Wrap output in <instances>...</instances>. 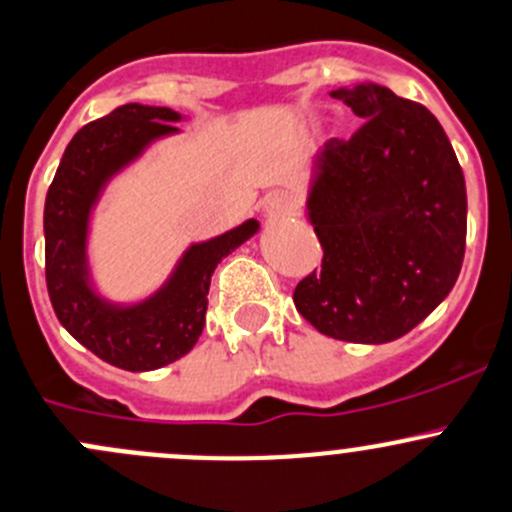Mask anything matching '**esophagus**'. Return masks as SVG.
I'll use <instances>...</instances> for the list:
<instances>
[{"label":"esophagus","instance_id":"esophagus-1","mask_svg":"<svg viewBox=\"0 0 512 512\" xmlns=\"http://www.w3.org/2000/svg\"><path fill=\"white\" fill-rule=\"evenodd\" d=\"M296 211V196L288 191H273L263 201V214L268 219H281V216H291Z\"/></svg>","mask_w":512,"mask_h":512}]
</instances>
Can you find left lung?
Here are the masks:
<instances>
[{"mask_svg": "<svg viewBox=\"0 0 512 512\" xmlns=\"http://www.w3.org/2000/svg\"><path fill=\"white\" fill-rule=\"evenodd\" d=\"M331 96L366 121L313 159L306 214L323 261L298 283L293 303L323 336L388 343L458 281L468 226L463 169L418 101L371 82Z\"/></svg>", "mask_w": 512, "mask_h": 512, "instance_id": "8db88e82", "label": "left lung"}]
</instances>
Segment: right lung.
Masks as SVG:
<instances>
[{
    "mask_svg": "<svg viewBox=\"0 0 512 512\" xmlns=\"http://www.w3.org/2000/svg\"><path fill=\"white\" fill-rule=\"evenodd\" d=\"M181 114L166 106L124 104L82 126L69 141L44 204L47 288L59 323L101 361L124 371H156L179 361L206 323L211 276L258 231L249 219L216 239L191 244L164 286L139 303H114L91 283V211L111 179L134 164L156 139L179 134Z\"/></svg>",
    "mask_w": 512,
    "mask_h": 512,
    "instance_id": "right-lung-1",
    "label": "right lung"
}]
</instances>
